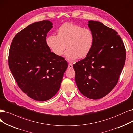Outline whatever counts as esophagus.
Instances as JSON below:
<instances>
[{
    "label": "esophagus",
    "instance_id": "34e87169",
    "mask_svg": "<svg viewBox=\"0 0 133 133\" xmlns=\"http://www.w3.org/2000/svg\"><path fill=\"white\" fill-rule=\"evenodd\" d=\"M68 69H72L73 68V65L72 63H69L68 64Z\"/></svg>",
    "mask_w": 133,
    "mask_h": 133
}]
</instances>
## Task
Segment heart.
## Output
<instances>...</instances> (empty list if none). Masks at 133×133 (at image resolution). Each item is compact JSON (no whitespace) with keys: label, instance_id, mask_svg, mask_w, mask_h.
Instances as JSON below:
<instances>
[{"label":"heart","instance_id":"b5f03b06","mask_svg":"<svg viewBox=\"0 0 133 133\" xmlns=\"http://www.w3.org/2000/svg\"><path fill=\"white\" fill-rule=\"evenodd\" d=\"M46 44L57 56L63 54L68 61L87 56L92 48L94 36L89 28L72 23H65L57 29V35L51 34L46 38Z\"/></svg>","mask_w":133,"mask_h":133}]
</instances>
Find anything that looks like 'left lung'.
Masks as SVG:
<instances>
[{
  "label": "left lung",
  "mask_w": 133,
  "mask_h": 133,
  "mask_svg": "<svg viewBox=\"0 0 133 133\" xmlns=\"http://www.w3.org/2000/svg\"><path fill=\"white\" fill-rule=\"evenodd\" d=\"M94 36L91 51L73 67L78 89L89 99H99L115 88L125 63V49L121 37L102 23L90 20Z\"/></svg>",
  "instance_id": "left-lung-1"
}]
</instances>
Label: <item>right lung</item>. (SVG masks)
<instances>
[{"label":"right lung","instance_id":"right-lung-1","mask_svg":"<svg viewBox=\"0 0 133 133\" xmlns=\"http://www.w3.org/2000/svg\"><path fill=\"white\" fill-rule=\"evenodd\" d=\"M52 23L29 24L16 34L9 54V66L19 88L32 99H50L60 89L68 67L63 57L51 52L46 42Z\"/></svg>","mask_w":133,"mask_h":133}]
</instances>
